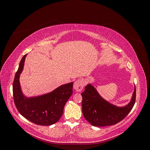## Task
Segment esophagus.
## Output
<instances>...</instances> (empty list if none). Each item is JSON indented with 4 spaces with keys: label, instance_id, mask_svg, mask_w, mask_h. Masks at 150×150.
<instances>
[{
    "label": "esophagus",
    "instance_id": "34e87169",
    "mask_svg": "<svg viewBox=\"0 0 150 150\" xmlns=\"http://www.w3.org/2000/svg\"><path fill=\"white\" fill-rule=\"evenodd\" d=\"M84 80L79 79L76 80L74 84V89L77 92H81L84 88Z\"/></svg>",
    "mask_w": 150,
    "mask_h": 150
}]
</instances>
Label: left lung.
<instances>
[{
	"mask_svg": "<svg viewBox=\"0 0 150 150\" xmlns=\"http://www.w3.org/2000/svg\"><path fill=\"white\" fill-rule=\"evenodd\" d=\"M82 111L85 119L94 126H106L117 124L132 110L136 101V88L131 102L125 107H117L99 96L92 85L88 84L81 93Z\"/></svg>",
	"mask_w": 150,
	"mask_h": 150,
	"instance_id": "1",
	"label": "left lung"
}]
</instances>
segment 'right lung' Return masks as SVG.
Returning a JSON list of instances; mask_svg holds the SVG:
<instances>
[{"label":"right lung","instance_id":"add662e5","mask_svg":"<svg viewBox=\"0 0 150 150\" xmlns=\"http://www.w3.org/2000/svg\"><path fill=\"white\" fill-rule=\"evenodd\" d=\"M27 54L20 62L13 82V101L22 116L34 124L49 126L56 123L62 116L66 102L72 94L73 83L61 86L52 92L42 96L27 98L22 94L19 76L24 67Z\"/></svg>","mask_w":150,"mask_h":150}]
</instances>
